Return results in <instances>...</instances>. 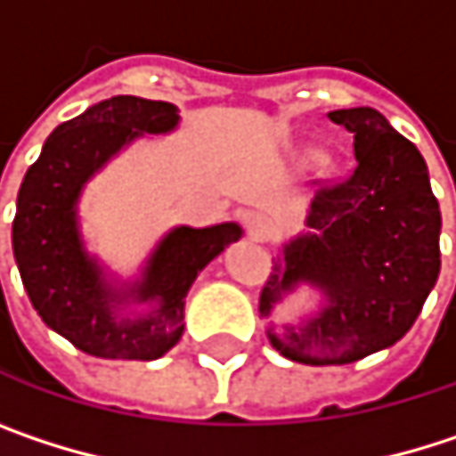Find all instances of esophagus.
Here are the masks:
<instances>
[{
	"mask_svg": "<svg viewBox=\"0 0 456 456\" xmlns=\"http://www.w3.org/2000/svg\"><path fill=\"white\" fill-rule=\"evenodd\" d=\"M245 227H248L250 240H266V234H269V222H266V216H264V214H256V211L245 214Z\"/></svg>",
	"mask_w": 456,
	"mask_h": 456,
	"instance_id": "1",
	"label": "esophagus"
}]
</instances>
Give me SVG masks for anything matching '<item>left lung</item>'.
I'll use <instances>...</instances> for the list:
<instances>
[{"label": "left lung", "mask_w": 456, "mask_h": 456, "mask_svg": "<svg viewBox=\"0 0 456 456\" xmlns=\"http://www.w3.org/2000/svg\"><path fill=\"white\" fill-rule=\"evenodd\" d=\"M327 118L354 134L356 166L319 184L309 232L282 245L258 298L269 317L298 285L324 296L301 327L266 332L285 359L312 367L351 364L402 340L441 272V211L419 150L372 108Z\"/></svg>", "instance_id": "8db88e82"}]
</instances>
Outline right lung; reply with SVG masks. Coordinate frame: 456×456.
<instances>
[{
	"mask_svg": "<svg viewBox=\"0 0 456 456\" xmlns=\"http://www.w3.org/2000/svg\"><path fill=\"white\" fill-rule=\"evenodd\" d=\"M179 108L160 100L118 94L60 124L26 171L12 222V253L23 288L46 327L78 351L100 359H158L184 332V298L195 277L242 237L234 222L174 227L150 253L142 277L113 282L78 232L84 184L129 142L168 134ZM134 303L153 312L132 318ZM127 313L126 315L123 312Z\"/></svg>",
	"mask_w": 456,
	"mask_h": 456,
	"instance_id": "add662e5",
	"label": "right lung"
}]
</instances>
